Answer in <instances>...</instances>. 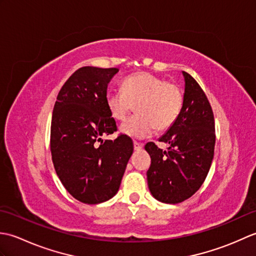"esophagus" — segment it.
Returning a JSON list of instances; mask_svg holds the SVG:
<instances>
[{"label":"esophagus","instance_id":"esophagus-1","mask_svg":"<svg viewBox=\"0 0 256 256\" xmlns=\"http://www.w3.org/2000/svg\"><path fill=\"white\" fill-rule=\"evenodd\" d=\"M133 145H134V150H140L143 148V144L136 142V140H134Z\"/></svg>","mask_w":256,"mask_h":256}]
</instances>
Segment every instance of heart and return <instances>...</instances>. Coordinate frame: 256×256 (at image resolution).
Here are the masks:
<instances>
[{
    "mask_svg": "<svg viewBox=\"0 0 256 256\" xmlns=\"http://www.w3.org/2000/svg\"><path fill=\"white\" fill-rule=\"evenodd\" d=\"M106 102L116 121H124L135 106L138 114L122 124L121 131L128 136L142 138L154 130L165 132L176 123L182 110L184 94L177 84L140 72L125 78L122 90L108 91Z\"/></svg>",
    "mask_w": 256,
    "mask_h": 256,
    "instance_id": "obj_1",
    "label": "heart"
}]
</instances>
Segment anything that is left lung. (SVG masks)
Listing matches in <instances>:
<instances>
[{"label":"left lung","instance_id":"left-lung-1","mask_svg":"<svg viewBox=\"0 0 256 256\" xmlns=\"http://www.w3.org/2000/svg\"><path fill=\"white\" fill-rule=\"evenodd\" d=\"M184 77V106L176 123L160 138L170 145L162 150L150 142L148 188L154 198L179 204L192 197L204 184L214 160L216 133L210 102L199 84L188 72Z\"/></svg>","mask_w":256,"mask_h":256}]
</instances>
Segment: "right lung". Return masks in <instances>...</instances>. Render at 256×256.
Instances as JSON below:
<instances>
[{
  "mask_svg": "<svg viewBox=\"0 0 256 256\" xmlns=\"http://www.w3.org/2000/svg\"><path fill=\"white\" fill-rule=\"evenodd\" d=\"M118 68L82 67L64 84L54 106L52 160L57 176L74 198L96 204L112 198L121 184L133 140L118 131L108 110V84Z\"/></svg>",
  "mask_w": 256,
  "mask_h": 256,
  "instance_id": "add662e5",
  "label": "right lung"
}]
</instances>
